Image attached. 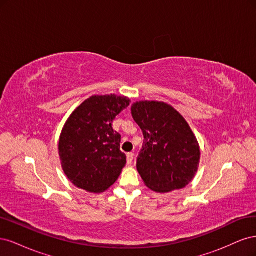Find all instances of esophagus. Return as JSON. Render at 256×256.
Returning a JSON list of instances; mask_svg holds the SVG:
<instances>
[{
    "label": "esophagus",
    "instance_id": "esophagus-1",
    "mask_svg": "<svg viewBox=\"0 0 256 256\" xmlns=\"http://www.w3.org/2000/svg\"><path fill=\"white\" fill-rule=\"evenodd\" d=\"M134 152H128L127 154V164H131V162H132V160H134Z\"/></svg>",
    "mask_w": 256,
    "mask_h": 256
}]
</instances>
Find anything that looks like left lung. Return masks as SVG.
<instances>
[{"instance_id":"1","label":"left lung","mask_w":256,"mask_h":256,"mask_svg":"<svg viewBox=\"0 0 256 256\" xmlns=\"http://www.w3.org/2000/svg\"><path fill=\"white\" fill-rule=\"evenodd\" d=\"M131 113L144 136L136 168L145 184L157 192L186 187L198 171L200 154L188 122L164 102H136Z\"/></svg>"}]
</instances>
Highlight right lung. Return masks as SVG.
<instances>
[{"instance_id": "obj_1", "label": "right lung", "mask_w": 256, "mask_h": 256, "mask_svg": "<svg viewBox=\"0 0 256 256\" xmlns=\"http://www.w3.org/2000/svg\"><path fill=\"white\" fill-rule=\"evenodd\" d=\"M130 104L127 97L92 96L76 108L60 134L62 166L74 186L99 193L118 180L126 164L113 120Z\"/></svg>"}]
</instances>
